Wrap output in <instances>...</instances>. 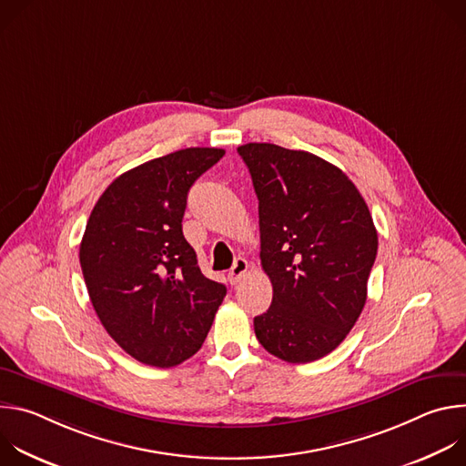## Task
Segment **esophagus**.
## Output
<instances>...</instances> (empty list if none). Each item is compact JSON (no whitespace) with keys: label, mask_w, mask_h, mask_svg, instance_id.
Here are the masks:
<instances>
[{"label":"esophagus","mask_w":466,"mask_h":466,"mask_svg":"<svg viewBox=\"0 0 466 466\" xmlns=\"http://www.w3.org/2000/svg\"><path fill=\"white\" fill-rule=\"evenodd\" d=\"M248 271V261L245 258H238L232 265V269L228 271V282L238 284Z\"/></svg>","instance_id":"obj_1"}]
</instances>
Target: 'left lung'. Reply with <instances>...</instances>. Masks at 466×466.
I'll return each instance as SVG.
<instances>
[{
    "mask_svg": "<svg viewBox=\"0 0 466 466\" xmlns=\"http://www.w3.org/2000/svg\"><path fill=\"white\" fill-rule=\"evenodd\" d=\"M258 197L259 258L273 284L254 317L259 345L288 363L341 345L367 300L378 234L365 198L334 164L275 144L238 147Z\"/></svg>",
    "mask_w": 466,
    "mask_h": 466,
    "instance_id": "8db88e82",
    "label": "left lung"
}]
</instances>
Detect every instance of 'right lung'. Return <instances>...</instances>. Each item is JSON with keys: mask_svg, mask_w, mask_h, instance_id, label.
Instances as JSON below:
<instances>
[{"mask_svg": "<svg viewBox=\"0 0 466 466\" xmlns=\"http://www.w3.org/2000/svg\"><path fill=\"white\" fill-rule=\"evenodd\" d=\"M223 155L187 147L125 171L86 223L79 259L92 306L140 363L169 369L191 358L227 295L198 269L182 234L189 187Z\"/></svg>", "mask_w": 466, "mask_h": 466, "instance_id": "right-lung-1", "label": "right lung"}]
</instances>
